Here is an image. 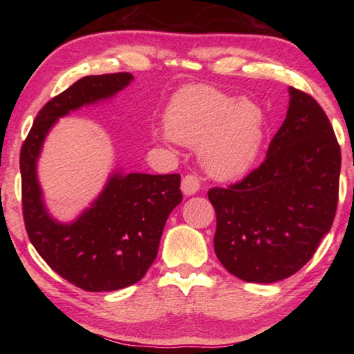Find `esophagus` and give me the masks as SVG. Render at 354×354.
Listing matches in <instances>:
<instances>
[{
  "instance_id": "esophagus-1",
  "label": "esophagus",
  "mask_w": 354,
  "mask_h": 354,
  "mask_svg": "<svg viewBox=\"0 0 354 354\" xmlns=\"http://www.w3.org/2000/svg\"><path fill=\"white\" fill-rule=\"evenodd\" d=\"M181 189L184 192V195H194L196 192L200 190V178L194 175V173H187L183 178V183H181Z\"/></svg>"
}]
</instances>
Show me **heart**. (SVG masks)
<instances>
[{"instance_id": "1", "label": "heart", "mask_w": 354, "mask_h": 354, "mask_svg": "<svg viewBox=\"0 0 354 354\" xmlns=\"http://www.w3.org/2000/svg\"><path fill=\"white\" fill-rule=\"evenodd\" d=\"M165 139L200 147L205 169L215 178H236L257 158L263 139V112L207 86L176 93L165 112Z\"/></svg>"}]
</instances>
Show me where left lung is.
<instances>
[{
  "label": "left lung",
  "mask_w": 354,
  "mask_h": 354,
  "mask_svg": "<svg viewBox=\"0 0 354 354\" xmlns=\"http://www.w3.org/2000/svg\"><path fill=\"white\" fill-rule=\"evenodd\" d=\"M340 162L325 111L309 93L290 87L289 111L261 165L241 181L207 192L221 266L248 283L297 273L333 226Z\"/></svg>",
  "instance_id": "1"
}]
</instances>
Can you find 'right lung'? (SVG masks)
Wrapping results in <instances>:
<instances>
[{
    "mask_svg": "<svg viewBox=\"0 0 354 354\" xmlns=\"http://www.w3.org/2000/svg\"><path fill=\"white\" fill-rule=\"evenodd\" d=\"M127 71L84 76L39 111L20 151L21 206L28 237L59 277L87 292L118 290L143 278L158 256L170 212L183 201L181 176L115 173L103 194L75 223L48 215L35 176V160L59 117L109 98L127 87Z\"/></svg>",
    "mask_w": 354,
    "mask_h": 354,
    "instance_id": "1",
    "label": "right lung"
}]
</instances>
